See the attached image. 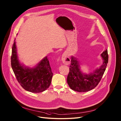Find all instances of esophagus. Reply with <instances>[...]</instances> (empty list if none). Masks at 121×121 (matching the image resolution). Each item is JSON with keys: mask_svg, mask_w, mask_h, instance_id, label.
<instances>
[{"mask_svg": "<svg viewBox=\"0 0 121 121\" xmlns=\"http://www.w3.org/2000/svg\"><path fill=\"white\" fill-rule=\"evenodd\" d=\"M62 61L64 64L65 65H68L70 63V59L68 56L67 53L65 52L62 56Z\"/></svg>", "mask_w": 121, "mask_h": 121, "instance_id": "esophagus-1", "label": "esophagus"}]
</instances>
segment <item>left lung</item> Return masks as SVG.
Here are the masks:
<instances>
[{"label": "left lung", "instance_id": "left-lung-1", "mask_svg": "<svg viewBox=\"0 0 121 121\" xmlns=\"http://www.w3.org/2000/svg\"><path fill=\"white\" fill-rule=\"evenodd\" d=\"M101 56L103 60L101 66L89 74L82 73L80 70L78 61L75 58L71 57L67 82L72 90L79 92H85L93 89L98 85L102 79L108 63L107 50L103 52Z\"/></svg>", "mask_w": 121, "mask_h": 121}]
</instances>
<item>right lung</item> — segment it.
Instances as JSON below:
<instances>
[{"instance_id":"1","label":"right lung","mask_w":121,"mask_h":121,"mask_svg":"<svg viewBox=\"0 0 121 121\" xmlns=\"http://www.w3.org/2000/svg\"><path fill=\"white\" fill-rule=\"evenodd\" d=\"M11 65L17 81L26 90L40 93L50 86L53 73L47 57L43 59L33 69L24 68L18 59L15 39L12 48Z\"/></svg>"}]
</instances>
